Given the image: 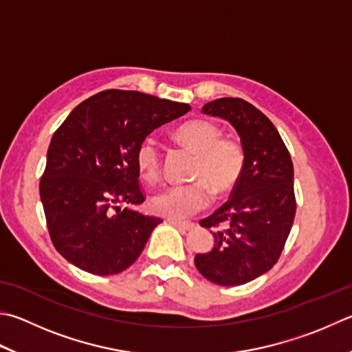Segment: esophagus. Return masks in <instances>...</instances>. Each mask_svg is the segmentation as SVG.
I'll use <instances>...</instances> for the list:
<instances>
[{
  "instance_id": "obj_1",
  "label": "esophagus",
  "mask_w": 352,
  "mask_h": 352,
  "mask_svg": "<svg viewBox=\"0 0 352 352\" xmlns=\"http://www.w3.org/2000/svg\"><path fill=\"white\" fill-rule=\"evenodd\" d=\"M167 222L173 225V227H176L179 230H184V231H190L195 228V223H191V222H179V221H175V219H168Z\"/></svg>"
}]
</instances>
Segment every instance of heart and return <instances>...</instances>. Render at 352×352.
Instances as JSON below:
<instances>
[{
	"mask_svg": "<svg viewBox=\"0 0 352 352\" xmlns=\"http://www.w3.org/2000/svg\"><path fill=\"white\" fill-rule=\"evenodd\" d=\"M175 136L197 155L191 176L197 182L161 190L151 199V207L159 216L182 221L207 207L210 190L214 196H225L236 187L243 173L245 150L239 139L222 136V129L207 119L185 122ZM136 164L145 181L153 182L161 175L162 153L153 138L138 145Z\"/></svg>",
	"mask_w": 352,
	"mask_h": 352,
	"instance_id": "heart-1",
	"label": "heart"
}]
</instances>
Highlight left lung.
I'll list each match as a JSON object with an SVG mask.
<instances>
[{"instance_id": "1", "label": "left lung", "mask_w": 352, "mask_h": 352, "mask_svg": "<svg viewBox=\"0 0 352 352\" xmlns=\"http://www.w3.org/2000/svg\"><path fill=\"white\" fill-rule=\"evenodd\" d=\"M202 113L236 129L245 167L230 201L199 222L214 230V247L196 254L195 265L210 282L236 287L279 261L296 216L293 161L273 122L243 99L219 98L205 104Z\"/></svg>"}]
</instances>
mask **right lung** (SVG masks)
<instances>
[{
    "label": "right lung",
    "mask_w": 352,
    "mask_h": 352,
    "mask_svg": "<svg viewBox=\"0 0 352 352\" xmlns=\"http://www.w3.org/2000/svg\"><path fill=\"white\" fill-rule=\"evenodd\" d=\"M190 110L188 104L133 90H104L72 110L52 138L39 182L59 254L96 276L118 274L136 261L162 222L131 208L145 201L138 145Z\"/></svg>",
    "instance_id": "add662e5"
}]
</instances>
